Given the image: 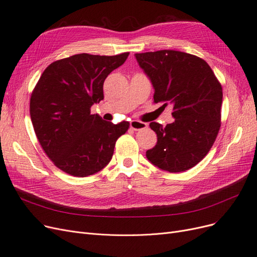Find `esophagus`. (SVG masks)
I'll return each mask as SVG.
<instances>
[{
	"instance_id": "esophagus-1",
	"label": "esophagus",
	"mask_w": 257,
	"mask_h": 257,
	"mask_svg": "<svg viewBox=\"0 0 257 257\" xmlns=\"http://www.w3.org/2000/svg\"><path fill=\"white\" fill-rule=\"evenodd\" d=\"M146 123H143V122L141 121H138V120H132L131 121V127L134 130V131H140V130H144L146 128Z\"/></svg>"
}]
</instances>
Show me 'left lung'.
Masks as SVG:
<instances>
[{
	"mask_svg": "<svg viewBox=\"0 0 257 257\" xmlns=\"http://www.w3.org/2000/svg\"><path fill=\"white\" fill-rule=\"evenodd\" d=\"M135 56L153 83L154 101L174 105L173 123H150L158 141L146 158L166 172H185L208 154L216 139L222 85L209 65L195 55L160 50Z\"/></svg>",
	"mask_w": 257,
	"mask_h": 257,
	"instance_id": "left-lung-1",
	"label": "left lung"
}]
</instances>
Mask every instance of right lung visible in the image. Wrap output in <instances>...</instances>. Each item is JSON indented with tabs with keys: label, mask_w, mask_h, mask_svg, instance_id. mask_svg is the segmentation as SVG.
<instances>
[{
	"label": "right lung",
	"mask_w": 257,
	"mask_h": 257,
	"mask_svg": "<svg viewBox=\"0 0 257 257\" xmlns=\"http://www.w3.org/2000/svg\"><path fill=\"white\" fill-rule=\"evenodd\" d=\"M128 54L72 55L49 65L36 83L30 98L33 128L46 155L63 172L88 177L111 161L115 143L130 123L104 121L91 115V106L103 99L105 78Z\"/></svg>",
	"instance_id": "right-lung-1"
}]
</instances>
